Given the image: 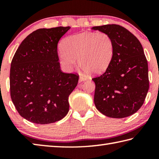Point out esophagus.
<instances>
[{
    "label": "esophagus",
    "mask_w": 159,
    "mask_h": 159,
    "mask_svg": "<svg viewBox=\"0 0 159 159\" xmlns=\"http://www.w3.org/2000/svg\"><path fill=\"white\" fill-rule=\"evenodd\" d=\"M80 81H84V80H87V77L85 75H80V78H79Z\"/></svg>",
    "instance_id": "obj_1"
}]
</instances>
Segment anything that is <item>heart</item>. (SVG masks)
Wrapping results in <instances>:
<instances>
[{
	"label": "heart",
	"instance_id": "1",
	"mask_svg": "<svg viewBox=\"0 0 159 159\" xmlns=\"http://www.w3.org/2000/svg\"><path fill=\"white\" fill-rule=\"evenodd\" d=\"M59 58L67 69L76 66L90 74H100L108 69L114 55L112 37L106 32H83L66 38Z\"/></svg>",
	"mask_w": 159,
	"mask_h": 159
}]
</instances>
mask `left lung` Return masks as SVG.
I'll return each instance as SVG.
<instances>
[{
    "mask_svg": "<svg viewBox=\"0 0 159 159\" xmlns=\"http://www.w3.org/2000/svg\"><path fill=\"white\" fill-rule=\"evenodd\" d=\"M106 32L114 43V58L105 71L93 78L96 108L108 117L133 115L144 104L149 88L148 63L143 48L135 36L118 25L93 26Z\"/></svg>",
    "mask_w": 159,
    "mask_h": 159,
    "instance_id": "8db88e82",
    "label": "left lung"
}]
</instances>
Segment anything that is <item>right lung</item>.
I'll return each mask as SVG.
<instances>
[{
    "label": "right lung",
    "mask_w": 159,
    "mask_h": 159,
    "mask_svg": "<svg viewBox=\"0 0 159 159\" xmlns=\"http://www.w3.org/2000/svg\"><path fill=\"white\" fill-rule=\"evenodd\" d=\"M70 26L39 29L21 42L11 61L10 97L17 112L29 121L49 124L65 116L77 74L61 71L57 44Z\"/></svg>",
    "instance_id": "1"
}]
</instances>
